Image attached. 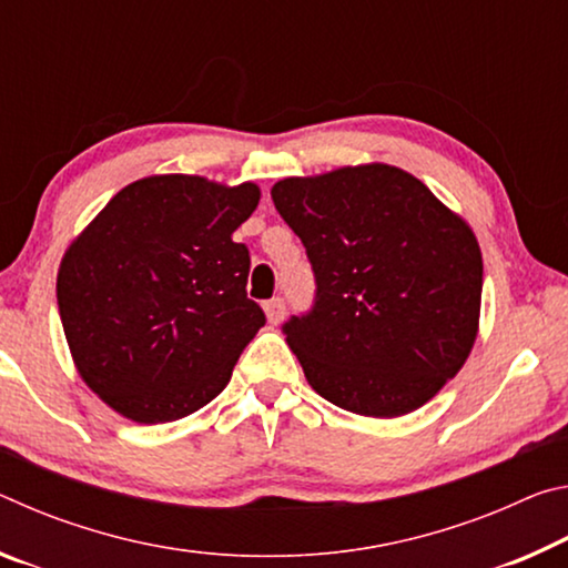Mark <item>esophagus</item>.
<instances>
[{
  "instance_id": "1",
  "label": "esophagus",
  "mask_w": 568,
  "mask_h": 568,
  "mask_svg": "<svg viewBox=\"0 0 568 568\" xmlns=\"http://www.w3.org/2000/svg\"><path fill=\"white\" fill-rule=\"evenodd\" d=\"M285 311H287V305H285L283 297H273V301L265 303L267 321H271L273 325H277V323H281V321L285 318Z\"/></svg>"
}]
</instances>
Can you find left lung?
<instances>
[{
  "instance_id": "left-lung-1",
  "label": "left lung",
  "mask_w": 568,
  "mask_h": 568,
  "mask_svg": "<svg viewBox=\"0 0 568 568\" xmlns=\"http://www.w3.org/2000/svg\"><path fill=\"white\" fill-rule=\"evenodd\" d=\"M271 197L315 277L311 311L283 323L307 383L373 418L434 398L478 331L484 263L470 227L390 165L287 178Z\"/></svg>"
}]
</instances>
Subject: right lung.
I'll use <instances>...</instances> for the list:
<instances>
[{
    "label": "right lung",
    "instance_id": "right-lung-1",
    "mask_svg": "<svg viewBox=\"0 0 568 568\" xmlns=\"http://www.w3.org/2000/svg\"><path fill=\"white\" fill-rule=\"evenodd\" d=\"M253 182L155 175L122 187L62 257L57 305L84 383L124 418L190 416L227 386L265 325L233 233Z\"/></svg>",
    "mask_w": 568,
    "mask_h": 568
}]
</instances>
